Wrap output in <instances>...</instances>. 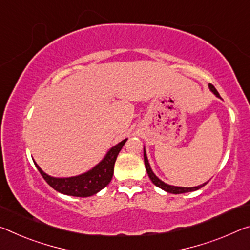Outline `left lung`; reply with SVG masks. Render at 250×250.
Returning <instances> with one entry per match:
<instances>
[{
	"instance_id": "8db88e82",
	"label": "left lung",
	"mask_w": 250,
	"mask_h": 250,
	"mask_svg": "<svg viewBox=\"0 0 250 250\" xmlns=\"http://www.w3.org/2000/svg\"><path fill=\"white\" fill-rule=\"evenodd\" d=\"M209 89L211 90V92H213V94H216V97L220 98L219 93H218V91L216 90L215 86H213L211 83H209ZM144 159H145V166H146V172H148V176L150 178V180L153 182V185H156L157 187L161 188L162 190H165V191L170 192V193H175V195H178V193H185V192H189V191H195V190L200 189L201 187H204L205 185H207V182H205V184L200 185V186H197V187H191V188H187V187H176V186H170L165 184L164 181H161L159 178H158L156 175H154L153 171L150 168V165H149V161H148V158H146V150L144 151Z\"/></svg>"
}]
</instances>
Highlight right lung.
I'll return each mask as SVG.
<instances>
[{
  "label": "right lung",
  "instance_id": "1",
  "mask_svg": "<svg viewBox=\"0 0 250 250\" xmlns=\"http://www.w3.org/2000/svg\"><path fill=\"white\" fill-rule=\"evenodd\" d=\"M126 140L128 139L122 140L118 145L112 146L101 162H99L96 167L91 169L90 171L82 173L80 176L54 178L46 175L35 162L34 164L43 179L57 191L63 193V195L73 197H90L96 195L97 192L109 185L113 176L114 162H116L118 154Z\"/></svg>",
  "mask_w": 250,
  "mask_h": 250
}]
</instances>
